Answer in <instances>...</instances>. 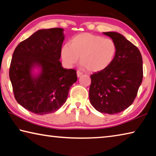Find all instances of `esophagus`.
<instances>
[{
  "instance_id": "esophagus-1",
  "label": "esophagus",
  "mask_w": 156,
  "mask_h": 156,
  "mask_svg": "<svg viewBox=\"0 0 156 156\" xmlns=\"http://www.w3.org/2000/svg\"><path fill=\"white\" fill-rule=\"evenodd\" d=\"M76 73H77V77L78 78H80V76L83 75V73H81L80 71H77V72H76Z\"/></svg>"
}]
</instances>
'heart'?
Returning <instances> with one entry per match:
<instances>
[{
  "label": "heart",
  "instance_id": "1",
  "mask_svg": "<svg viewBox=\"0 0 156 156\" xmlns=\"http://www.w3.org/2000/svg\"><path fill=\"white\" fill-rule=\"evenodd\" d=\"M117 47L112 39L82 33L73 36L69 44H65L60 55L66 67H72L80 57L82 66L90 72L105 70L115 58Z\"/></svg>",
  "mask_w": 156,
  "mask_h": 156
}]
</instances>
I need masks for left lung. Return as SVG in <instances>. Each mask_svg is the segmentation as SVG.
<instances>
[{
  "label": "left lung",
  "mask_w": 156,
  "mask_h": 156,
  "mask_svg": "<svg viewBox=\"0 0 156 156\" xmlns=\"http://www.w3.org/2000/svg\"><path fill=\"white\" fill-rule=\"evenodd\" d=\"M115 42L117 51L112 64L91 76L89 99L98 112L109 114L123 112L133 103L143 77L139 49L115 31L103 32Z\"/></svg>",
  "instance_id": "left-lung-1"
}]
</instances>
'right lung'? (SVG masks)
<instances>
[{"label":"right lung","mask_w":156,"mask_h":156,"mask_svg":"<svg viewBox=\"0 0 156 156\" xmlns=\"http://www.w3.org/2000/svg\"><path fill=\"white\" fill-rule=\"evenodd\" d=\"M64 30H40L21 42L13 54L9 78L18 103L38 115L54 113L65 104L77 80L74 69L62 67Z\"/></svg>","instance_id":"obj_1"}]
</instances>
